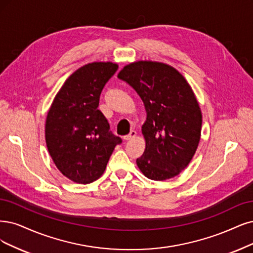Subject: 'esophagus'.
<instances>
[{
	"mask_svg": "<svg viewBox=\"0 0 253 253\" xmlns=\"http://www.w3.org/2000/svg\"><path fill=\"white\" fill-rule=\"evenodd\" d=\"M135 136H136V131L131 130V131H130L127 135L124 136V139H126V141H131V139H133Z\"/></svg>",
	"mask_w": 253,
	"mask_h": 253,
	"instance_id": "esophagus-1",
	"label": "esophagus"
}]
</instances>
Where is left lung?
<instances>
[{"label": "left lung", "instance_id": "left-lung-1", "mask_svg": "<svg viewBox=\"0 0 253 253\" xmlns=\"http://www.w3.org/2000/svg\"><path fill=\"white\" fill-rule=\"evenodd\" d=\"M118 77L135 89L147 114L138 169L152 180L173 178L188 167L200 142L202 114L191 85L175 68L151 60L129 63Z\"/></svg>", "mask_w": 253, "mask_h": 253}]
</instances>
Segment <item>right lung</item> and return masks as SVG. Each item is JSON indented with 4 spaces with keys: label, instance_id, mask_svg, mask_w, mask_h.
<instances>
[{
    "label": "right lung",
    "instance_id": "1",
    "mask_svg": "<svg viewBox=\"0 0 253 253\" xmlns=\"http://www.w3.org/2000/svg\"><path fill=\"white\" fill-rule=\"evenodd\" d=\"M118 68L111 61L79 68L64 81L46 115L48 151L62 175L76 183L100 178L122 142L109 131L106 118L98 109L101 91Z\"/></svg>",
    "mask_w": 253,
    "mask_h": 253
}]
</instances>
